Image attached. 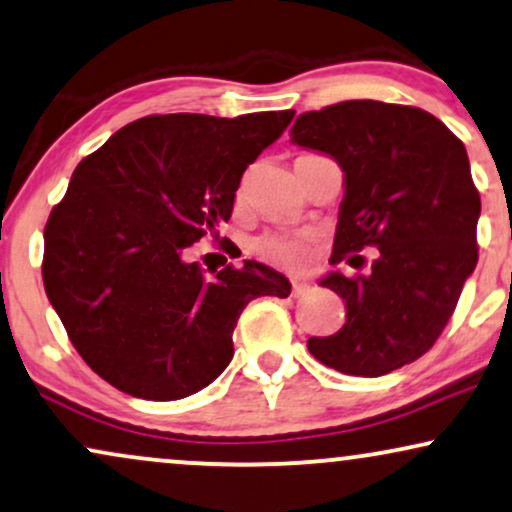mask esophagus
<instances>
[{"instance_id":"obj_1","label":"esophagus","mask_w":512,"mask_h":512,"mask_svg":"<svg viewBox=\"0 0 512 512\" xmlns=\"http://www.w3.org/2000/svg\"><path fill=\"white\" fill-rule=\"evenodd\" d=\"M309 293V283L307 281H293V297H302Z\"/></svg>"}]
</instances>
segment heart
Wrapping results in <instances>:
<instances>
[{
    "mask_svg": "<svg viewBox=\"0 0 512 512\" xmlns=\"http://www.w3.org/2000/svg\"><path fill=\"white\" fill-rule=\"evenodd\" d=\"M257 255L278 267L295 269L304 262V252H307V243L295 236H264L255 243Z\"/></svg>",
    "mask_w": 512,
    "mask_h": 512,
    "instance_id": "heart-1",
    "label": "heart"
}]
</instances>
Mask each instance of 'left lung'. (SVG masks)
<instances>
[{"label":"left lung","instance_id":"1","mask_svg":"<svg viewBox=\"0 0 512 512\" xmlns=\"http://www.w3.org/2000/svg\"><path fill=\"white\" fill-rule=\"evenodd\" d=\"M290 141L331 155L345 172L333 257L366 274L331 271L321 286L345 300L335 335L309 338L321 364L378 378L423 357L454 314L477 264L480 193L463 141L428 111L342 101L302 113Z\"/></svg>","mask_w":512,"mask_h":512}]
</instances>
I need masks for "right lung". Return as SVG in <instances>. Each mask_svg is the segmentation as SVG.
Returning a JSON list of instances; mask_svg holds the SVG:
<instances>
[{
	"mask_svg": "<svg viewBox=\"0 0 512 512\" xmlns=\"http://www.w3.org/2000/svg\"><path fill=\"white\" fill-rule=\"evenodd\" d=\"M295 111L148 115L82 160L44 226V290L94 373L139 399L208 387L260 295L288 297L276 269L245 260L208 278L191 245L229 222L245 167Z\"/></svg>",
	"mask_w": 512,
	"mask_h": 512,
	"instance_id": "obj_1",
	"label": "right lung"
}]
</instances>
